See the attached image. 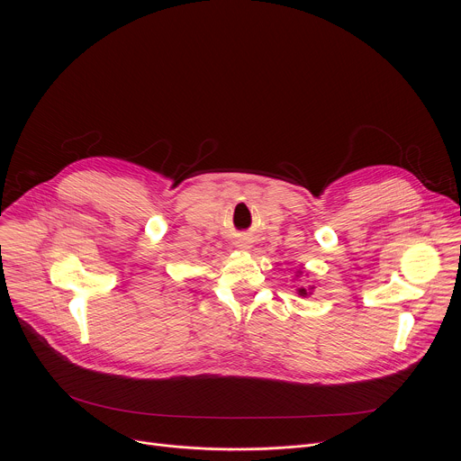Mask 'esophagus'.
<instances>
[{"mask_svg": "<svg viewBox=\"0 0 461 461\" xmlns=\"http://www.w3.org/2000/svg\"><path fill=\"white\" fill-rule=\"evenodd\" d=\"M237 246H239L240 249H249V248H251V246H249V242H242V240H240Z\"/></svg>", "mask_w": 461, "mask_h": 461, "instance_id": "esophagus-1", "label": "esophagus"}]
</instances>
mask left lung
<instances>
[{
	"instance_id": "1",
	"label": "left lung",
	"mask_w": 461,
	"mask_h": 461,
	"mask_svg": "<svg viewBox=\"0 0 461 461\" xmlns=\"http://www.w3.org/2000/svg\"><path fill=\"white\" fill-rule=\"evenodd\" d=\"M301 274H303V272L299 270V272H297V276H295V279H297V277H301ZM313 288H315V286H299V288H297V294H299L301 297H310V295H312V292H313Z\"/></svg>"
}]
</instances>
